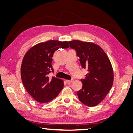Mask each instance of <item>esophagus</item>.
Wrapping results in <instances>:
<instances>
[{"instance_id": "34e87169", "label": "esophagus", "mask_w": 133, "mask_h": 133, "mask_svg": "<svg viewBox=\"0 0 133 133\" xmlns=\"http://www.w3.org/2000/svg\"><path fill=\"white\" fill-rule=\"evenodd\" d=\"M66 82L68 83H71L74 82V79H71V80H66Z\"/></svg>"}]
</instances>
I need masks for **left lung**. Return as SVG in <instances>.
Listing matches in <instances>:
<instances>
[{
    "instance_id": "obj_1",
    "label": "left lung",
    "mask_w": 133,
    "mask_h": 133,
    "mask_svg": "<svg viewBox=\"0 0 133 133\" xmlns=\"http://www.w3.org/2000/svg\"><path fill=\"white\" fill-rule=\"evenodd\" d=\"M79 58L80 64L88 73L82 79V89L77 92L79 99L88 107L101 103L113 84V70L109 59L101 47L96 44L74 40L69 42Z\"/></svg>"
}]
</instances>
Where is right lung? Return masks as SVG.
Returning <instances> with one entry per match:
<instances>
[{"label": "right lung", "instance_id": "right-lung-1", "mask_svg": "<svg viewBox=\"0 0 133 133\" xmlns=\"http://www.w3.org/2000/svg\"><path fill=\"white\" fill-rule=\"evenodd\" d=\"M69 42L49 41L39 43L27 51L21 67V77L26 91L36 101L44 103L57 97L64 87L63 81L49 77L54 52L68 48Z\"/></svg>", "mask_w": 133, "mask_h": 133}]
</instances>
